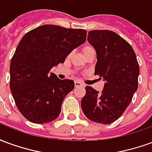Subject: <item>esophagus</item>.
I'll return each mask as SVG.
<instances>
[{
	"label": "esophagus",
	"mask_w": 152,
	"mask_h": 152,
	"mask_svg": "<svg viewBox=\"0 0 152 152\" xmlns=\"http://www.w3.org/2000/svg\"><path fill=\"white\" fill-rule=\"evenodd\" d=\"M75 86L76 87H80V86H83V84L82 83H80V81H75Z\"/></svg>",
	"instance_id": "1"
}]
</instances>
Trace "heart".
Returning <instances> with one entry per match:
<instances>
[{"label": "heart", "mask_w": 152, "mask_h": 152, "mask_svg": "<svg viewBox=\"0 0 152 152\" xmlns=\"http://www.w3.org/2000/svg\"><path fill=\"white\" fill-rule=\"evenodd\" d=\"M83 53H84V55L86 56V54H88V53H91V52H94V49L93 48L92 46H89V45H86L83 48Z\"/></svg>", "instance_id": "1"}]
</instances>
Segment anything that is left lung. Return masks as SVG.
I'll use <instances>...</instances> for the list:
<instances>
[{
    "mask_svg": "<svg viewBox=\"0 0 152 152\" xmlns=\"http://www.w3.org/2000/svg\"><path fill=\"white\" fill-rule=\"evenodd\" d=\"M88 41L95 49L94 75L105 80L99 92L86 87L81 108L90 121L111 124L120 118L132 101L137 89L139 65L133 48L126 40L109 30H93Z\"/></svg>",
    "mask_w": 152,
    "mask_h": 152,
    "instance_id": "obj_1",
    "label": "left lung"
}]
</instances>
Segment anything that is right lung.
<instances>
[{
	"instance_id": "right-lung-1",
	"label": "right lung",
	"mask_w": 152,
	"mask_h": 152,
	"mask_svg": "<svg viewBox=\"0 0 152 152\" xmlns=\"http://www.w3.org/2000/svg\"><path fill=\"white\" fill-rule=\"evenodd\" d=\"M85 29L42 25L23 37L10 66V88L18 111L35 124L59 115L64 98L75 87L50 71L86 40Z\"/></svg>"
}]
</instances>
